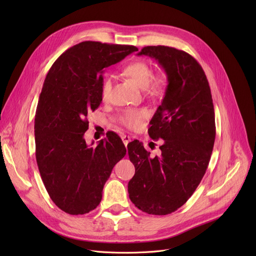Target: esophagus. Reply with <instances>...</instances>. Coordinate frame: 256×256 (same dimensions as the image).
Segmentation results:
<instances>
[{"label": "esophagus", "instance_id": "34e87169", "mask_svg": "<svg viewBox=\"0 0 256 256\" xmlns=\"http://www.w3.org/2000/svg\"><path fill=\"white\" fill-rule=\"evenodd\" d=\"M121 139H122V141H124V144L126 145V147L128 146V142L130 141V136H126V135H124L122 137H121Z\"/></svg>", "mask_w": 256, "mask_h": 256}]
</instances>
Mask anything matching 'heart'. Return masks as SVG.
I'll return each instance as SVG.
<instances>
[{
    "mask_svg": "<svg viewBox=\"0 0 256 256\" xmlns=\"http://www.w3.org/2000/svg\"><path fill=\"white\" fill-rule=\"evenodd\" d=\"M124 72L138 86L145 88L146 92L152 96H160L166 87V74L164 72H158L154 76L150 64L144 60H137L128 64ZM111 90L112 78L106 76L102 84L100 94L102 100H106L110 98ZM147 116H148V111L146 109H130L121 116V122L130 130H138Z\"/></svg>",
    "mask_w": 256,
    "mask_h": 256,
    "instance_id": "1",
    "label": "heart"
}]
</instances>
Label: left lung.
Segmentation results:
<instances>
[{
  "instance_id": "8db88e82",
  "label": "left lung",
  "mask_w": 256,
  "mask_h": 256,
  "mask_svg": "<svg viewBox=\"0 0 256 256\" xmlns=\"http://www.w3.org/2000/svg\"><path fill=\"white\" fill-rule=\"evenodd\" d=\"M154 58L168 78L165 96L150 120L152 139H163L150 156L141 142L128 144L135 176L128 182L132 202L150 214H168L184 206L208 169L216 137L210 88L189 54L165 46H145L138 56Z\"/></svg>"
}]
</instances>
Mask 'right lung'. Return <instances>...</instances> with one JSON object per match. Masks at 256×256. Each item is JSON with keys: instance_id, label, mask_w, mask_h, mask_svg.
Listing matches in <instances>:
<instances>
[{"instance_id": "add662e5", "label": "right lung", "mask_w": 256, "mask_h": 256, "mask_svg": "<svg viewBox=\"0 0 256 256\" xmlns=\"http://www.w3.org/2000/svg\"><path fill=\"white\" fill-rule=\"evenodd\" d=\"M137 50L83 42L65 50L46 74L35 114L36 160L50 199L67 214H84L100 204L113 167L126 154L114 132L96 147L86 143L84 134L88 114L102 100L104 68Z\"/></svg>"}]
</instances>
